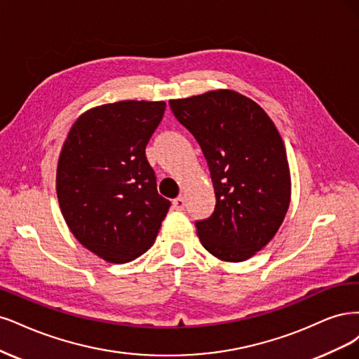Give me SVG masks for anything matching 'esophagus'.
I'll return each mask as SVG.
<instances>
[{"instance_id": "1", "label": "esophagus", "mask_w": 359, "mask_h": 359, "mask_svg": "<svg viewBox=\"0 0 359 359\" xmlns=\"http://www.w3.org/2000/svg\"><path fill=\"white\" fill-rule=\"evenodd\" d=\"M184 205H187V201H184L183 196H177L176 200H172V209L175 210H183Z\"/></svg>"}]
</instances>
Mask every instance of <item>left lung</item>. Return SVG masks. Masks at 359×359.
Instances as JSON below:
<instances>
[{
    "mask_svg": "<svg viewBox=\"0 0 359 359\" xmlns=\"http://www.w3.org/2000/svg\"><path fill=\"white\" fill-rule=\"evenodd\" d=\"M209 164L213 215L196 221L201 245L226 262L252 258L280 228L291 203V172L276 125L253 100L231 89L170 100Z\"/></svg>",
    "mask_w": 359,
    "mask_h": 359,
    "instance_id": "obj_1",
    "label": "left lung"
}]
</instances>
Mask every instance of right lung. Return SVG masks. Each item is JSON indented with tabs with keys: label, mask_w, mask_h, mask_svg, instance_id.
Instances as JSON below:
<instances>
[{
	"label": "right lung",
	"mask_w": 359,
	"mask_h": 359,
	"mask_svg": "<svg viewBox=\"0 0 359 359\" xmlns=\"http://www.w3.org/2000/svg\"><path fill=\"white\" fill-rule=\"evenodd\" d=\"M164 111V101L102 104L80 114L64 142L56 168L62 216L80 245L107 262L152 248L170 209L146 158Z\"/></svg>",
	"instance_id": "1"
}]
</instances>
